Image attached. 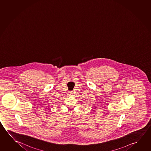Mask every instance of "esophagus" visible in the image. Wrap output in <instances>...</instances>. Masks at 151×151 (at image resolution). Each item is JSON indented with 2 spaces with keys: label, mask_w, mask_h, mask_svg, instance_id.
<instances>
[{
  "label": "esophagus",
  "mask_w": 151,
  "mask_h": 151,
  "mask_svg": "<svg viewBox=\"0 0 151 151\" xmlns=\"http://www.w3.org/2000/svg\"><path fill=\"white\" fill-rule=\"evenodd\" d=\"M73 93H74L73 91H70V93H69V95H70V96H72V95H73Z\"/></svg>",
  "instance_id": "esophagus-1"
}]
</instances>
